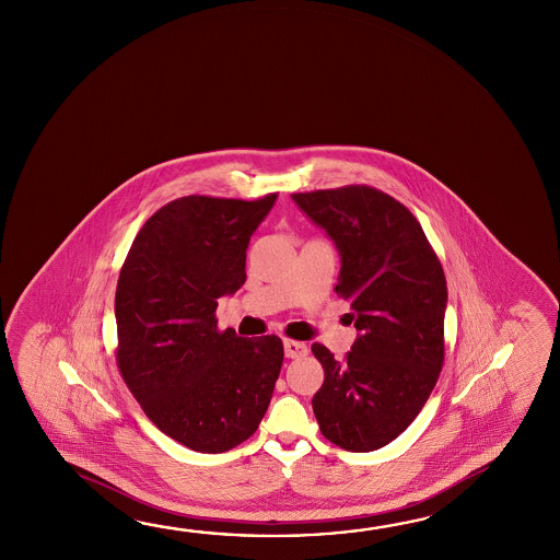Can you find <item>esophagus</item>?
<instances>
[{"instance_id":"esophagus-1","label":"esophagus","mask_w":560,"mask_h":560,"mask_svg":"<svg viewBox=\"0 0 560 560\" xmlns=\"http://www.w3.org/2000/svg\"><path fill=\"white\" fill-rule=\"evenodd\" d=\"M283 348L284 355L291 359L303 358L308 353V348L304 346L303 341H294V339H284Z\"/></svg>"}]
</instances>
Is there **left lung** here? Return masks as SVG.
Masks as SVG:
<instances>
[{"instance_id": "1", "label": "left lung", "mask_w": 560, "mask_h": 560, "mask_svg": "<svg viewBox=\"0 0 560 560\" xmlns=\"http://www.w3.org/2000/svg\"><path fill=\"white\" fill-rule=\"evenodd\" d=\"M341 257L336 293L359 330L343 359L312 346L324 385L312 398L322 435L368 453L396 440L428 402L445 359L447 283L420 222L369 185L293 192Z\"/></svg>"}]
</instances>
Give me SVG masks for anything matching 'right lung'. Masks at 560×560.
Segmentation results:
<instances>
[{"label":"right lung","mask_w":560,"mask_h":560,"mask_svg":"<svg viewBox=\"0 0 560 560\" xmlns=\"http://www.w3.org/2000/svg\"><path fill=\"white\" fill-rule=\"evenodd\" d=\"M276 199L167 202L120 267V375L158 430L199 453H224L254 435L283 365L281 338H240L219 330L214 316L222 294L246 281L249 238Z\"/></svg>","instance_id":"add662e5"}]
</instances>
